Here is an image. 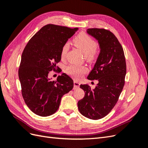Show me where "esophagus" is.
I'll return each instance as SVG.
<instances>
[{
    "instance_id": "34e87169",
    "label": "esophagus",
    "mask_w": 148,
    "mask_h": 148,
    "mask_svg": "<svg viewBox=\"0 0 148 148\" xmlns=\"http://www.w3.org/2000/svg\"><path fill=\"white\" fill-rule=\"evenodd\" d=\"M73 84H74V88H78L79 87V83L77 81H74L73 82Z\"/></svg>"
}]
</instances>
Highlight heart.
<instances>
[{"instance_id":"obj_1","label":"heart","mask_w":148,"mask_h":148,"mask_svg":"<svg viewBox=\"0 0 148 148\" xmlns=\"http://www.w3.org/2000/svg\"><path fill=\"white\" fill-rule=\"evenodd\" d=\"M74 45L79 49L86 59L89 61H92L96 59L98 53L97 42L95 39L84 33H79L73 40ZM69 49V44H65L61 49L60 56L64 58ZM88 71L85 66H79L74 65L68 66L65 69L66 73L75 78H79Z\"/></svg>"}]
</instances>
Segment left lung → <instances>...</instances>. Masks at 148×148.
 Wrapping results in <instances>:
<instances>
[{
	"mask_svg": "<svg viewBox=\"0 0 148 148\" xmlns=\"http://www.w3.org/2000/svg\"><path fill=\"white\" fill-rule=\"evenodd\" d=\"M87 33L98 41L100 53L95 66L88 76L97 79L95 89L81 84L84 97L78 102L79 112L92 120L104 117L117 102L125 84L127 73L123 49L115 36L109 30L89 28Z\"/></svg>",
	"mask_w": 148,
	"mask_h": 148,
	"instance_id": "8db88e82",
	"label": "left lung"
}]
</instances>
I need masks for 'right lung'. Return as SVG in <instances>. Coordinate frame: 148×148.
Segmentation results:
<instances>
[{"instance_id":"right-lung-1","label":"right lung","mask_w":148,"mask_h":148,"mask_svg":"<svg viewBox=\"0 0 148 148\" xmlns=\"http://www.w3.org/2000/svg\"><path fill=\"white\" fill-rule=\"evenodd\" d=\"M78 29L49 24L40 29L26 44L18 70L21 93L26 104L35 114L47 117L54 114L62 97L73 88L69 76L62 73L57 81L48 78L61 60V49Z\"/></svg>"}]
</instances>
